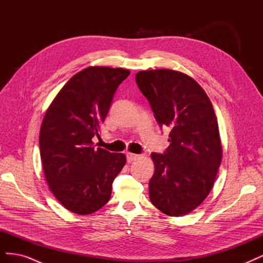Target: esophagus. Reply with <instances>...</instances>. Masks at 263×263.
I'll use <instances>...</instances> for the list:
<instances>
[{
    "instance_id": "obj_1",
    "label": "esophagus",
    "mask_w": 263,
    "mask_h": 263,
    "mask_svg": "<svg viewBox=\"0 0 263 263\" xmlns=\"http://www.w3.org/2000/svg\"><path fill=\"white\" fill-rule=\"evenodd\" d=\"M126 157H127V161H128V162L130 163V162H133V161L136 160V159L138 158V155H135V154H127V155H126Z\"/></svg>"
}]
</instances>
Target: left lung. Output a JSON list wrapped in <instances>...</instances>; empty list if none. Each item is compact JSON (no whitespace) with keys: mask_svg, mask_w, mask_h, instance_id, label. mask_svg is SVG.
Masks as SVG:
<instances>
[{"mask_svg":"<svg viewBox=\"0 0 263 263\" xmlns=\"http://www.w3.org/2000/svg\"><path fill=\"white\" fill-rule=\"evenodd\" d=\"M136 83L159 126L170 128L169 147L151 154L150 201L170 216L193 211L209 195L221 161L212 102L192 78L169 69L139 71Z\"/></svg>","mask_w":263,"mask_h":263,"instance_id":"8db88e82","label":"left lung"}]
</instances>
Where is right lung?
I'll return each instance as SVG.
<instances>
[{"label":"right lung","mask_w":263,"mask_h":263,"mask_svg":"<svg viewBox=\"0 0 263 263\" xmlns=\"http://www.w3.org/2000/svg\"><path fill=\"white\" fill-rule=\"evenodd\" d=\"M129 70L89 67L74 74L54 98L43 119L39 148L46 181L70 212H97L110 198L112 184L126 163L124 154L97 148L118 85Z\"/></svg>","instance_id":"right-lung-1"}]
</instances>
